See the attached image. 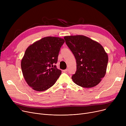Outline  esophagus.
I'll return each mask as SVG.
<instances>
[{
  "label": "esophagus",
  "mask_w": 126,
  "mask_h": 126,
  "mask_svg": "<svg viewBox=\"0 0 126 126\" xmlns=\"http://www.w3.org/2000/svg\"><path fill=\"white\" fill-rule=\"evenodd\" d=\"M67 71H68V69H65V70H63V72H65V73H66V72H67Z\"/></svg>",
  "instance_id": "1"
}]
</instances>
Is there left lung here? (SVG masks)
Here are the masks:
<instances>
[{"label": "left lung", "mask_w": 126, "mask_h": 126, "mask_svg": "<svg viewBox=\"0 0 126 126\" xmlns=\"http://www.w3.org/2000/svg\"><path fill=\"white\" fill-rule=\"evenodd\" d=\"M77 62V71L71 77L77 85L91 88L100 83L105 76L108 55L98 42L83 35L64 37Z\"/></svg>", "instance_id": "8db88e82"}]
</instances>
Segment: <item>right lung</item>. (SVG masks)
I'll return each mask as SVG.
<instances>
[{
    "instance_id": "1",
    "label": "right lung",
    "mask_w": 126,
    "mask_h": 126,
    "mask_svg": "<svg viewBox=\"0 0 126 126\" xmlns=\"http://www.w3.org/2000/svg\"><path fill=\"white\" fill-rule=\"evenodd\" d=\"M64 40L46 37L30 45L22 59L21 67L25 81L32 89L43 91L54 85L61 74L55 64Z\"/></svg>"
}]
</instances>
